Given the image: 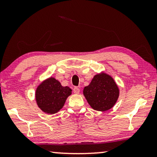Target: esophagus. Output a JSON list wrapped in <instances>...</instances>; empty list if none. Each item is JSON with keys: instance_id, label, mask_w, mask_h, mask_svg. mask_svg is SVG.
Wrapping results in <instances>:
<instances>
[{"instance_id": "esophagus-1", "label": "esophagus", "mask_w": 157, "mask_h": 157, "mask_svg": "<svg viewBox=\"0 0 157 157\" xmlns=\"http://www.w3.org/2000/svg\"><path fill=\"white\" fill-rule=\"evenodd\" d=\"M74 92L76 94H79V92H80V89H79V88H78V87H74Z\"/></svg>"}]
</instances>
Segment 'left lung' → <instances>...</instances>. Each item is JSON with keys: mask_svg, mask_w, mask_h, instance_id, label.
<instances>
[{"mask_svg": "<svg viewBox=\"0 0 157 157\" xmlns=\"http://www.w3.org/2000/svg\"><path fill=\"white\" fill-rule=\"evenodd\" d=\"M83 93L92 109L105 111L115 105L119 89L112 77L103 72L94 76L90 84L84 87Z\"/></svg>", "mask_w": 157, "mask_h": 157, "instance_id": "1", "label": "left lung"}]
</instances>
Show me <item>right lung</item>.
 I'll list each match as a JSON object with an SVG mask.
<instances>
[{"instance_id":"obj_1","label":"right lung","mask_w":157,"mask_h":157,"mask_svg":"<svg viewBox=\"0 0 157 157\" xmlns=\"http://www.w3.org/2000/svg\"><path fill=\"white\" fill-rule=\"evenodd\" d=\"M71 91L69 87L63 86L59 81L50 77L43 81L36 89V104L44 112L53 114L63 108Z\"/></svg>"}]
</instances>
